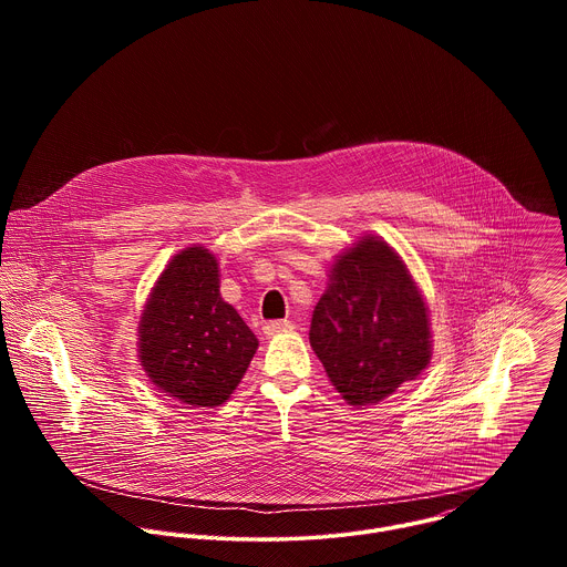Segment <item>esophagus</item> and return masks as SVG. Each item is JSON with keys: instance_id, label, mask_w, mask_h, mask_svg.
Wrapping results in <instances>:
<instances>
[{"instance_id": "34e87169", "label": "esophagus", "mask_w": 567, "mask_h": 567, "mask_svg": "<svg viewBox=\"0 0 567 567\" xmlns=\"http://www.w3.org/2000/svg\"><path fill=\"white\" fill-rule=\"evenodd\" d=\"M265 334L267 337H274V334H280V332H289L293 330V322L291 320H269L265 322Z\"/></svg>"}]
</instances>
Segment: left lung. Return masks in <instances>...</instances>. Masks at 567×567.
<instances>
[{"label": "left lung", "instance_id": "left-lung-1", "mask_svg": "<svg viewBox=\"0 0 567 567\" xmlns=\"http://www.w3.org/2000/svg\"><path fill=\"white\" fill-rule=\"evenodd\" d=\"M309 343L352 406L381 401L429 365L426 305L385 241L363 237L332 265Z\"/></svg>", "mask_w": 567, "mask_h": 567}]
</instances>
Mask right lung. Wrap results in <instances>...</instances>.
Segmentation results:
<instances>
[{
    "label": "right lung",
    "mask_w": 567,
    "mask_h": 567,
    "mask_svg": "<svg viewBox=\"0 0 567 567\" xmlns=\"http://www.w3.org/2000/svg\"><path fill=\"white\" fill-rule=\"evenodd\" d=\"M147 377L193 409H215L245 377L258 339L219 296L217 260L204 247L173 258L156 280L138 328Z\"/></svg>",
    "instance_id": "1"
}]
</instances>
